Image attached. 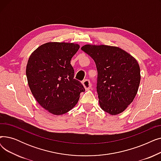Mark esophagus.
<instances>
[{
    "mask_svg": "<svg viewBox=\"0 0 161 161\" xmlns=\"http://www.w3.org/2000/svg\"><path fill=\"white\" fill-rule=\"evenodd\" d=\"M82 84L84 87V88L86 89V90H89L91 87V82L89 80H85L82 81Z\"/></svg>",
    "mask_w": 161,
    "mask_h": 161,
    "instance_id": "obj_1",
    "label": "esophagus"
}]
</instances>
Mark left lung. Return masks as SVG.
<instances>
[{
    "label": "left lung",
    "mask_w": 161,
    "mask_h": 161,
    "mask_svg": "<svg viewBox=\"0 0 161 161\" xmlns=\"http://www.w3.org/2000/svg\"><path fill=\"white\" fill-rule=\"evenodd\" d=\"M81 49L97 66L100 108L112 115L122 113L134 99L140 86V69L136 58L115 46L86 44Z\"/></svg>",
    "instance_id": "1"
}]
</instances>
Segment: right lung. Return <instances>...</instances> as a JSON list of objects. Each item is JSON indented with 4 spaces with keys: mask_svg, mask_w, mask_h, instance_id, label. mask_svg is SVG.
<instances>
[{
    "mask_svg": "<svg viewBox=\"0 0 161 161\" xmlns=\"http://www.w3.org/2000/svg\"><path fill=\"white\" fill-rule=\"evenodd\" d=\"M80 45L67 42H47L31 53L26 75L29 88L38 104L53 115L69 112L85 91L78 80L74 79L70 64Z\"/></svg>",
    "mask_w": 161,
    "mask_h": 161,
    "instance_id": "add662e5",
    "label": "right lung"
}]
</instances>
